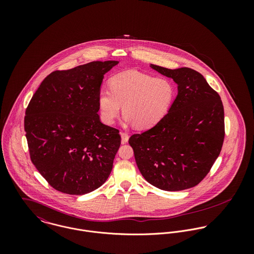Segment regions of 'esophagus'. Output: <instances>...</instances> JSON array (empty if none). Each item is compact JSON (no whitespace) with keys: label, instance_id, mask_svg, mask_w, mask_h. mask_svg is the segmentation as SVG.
<instances>
[{"label":"esophagus","instance_id":"1","mask_svg":"<svg viewBox=\"0 0 254 254\" xmlns=\"http://www.w3.org/2000/svg\"><path fill=\"white\" fill-rule=\"evenodd\" d=\"M120 135H121V143L126 144L129 140V135L127 133H124V132H121Z\"/></svg>","mask_w":254,"mask_h":254}]
</instances>
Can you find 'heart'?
Returning <instances> with one entry per match:
<instances>
[{
  "label": "heart",
  "instance_id": "1",
  "mask_svg": "<svg viewBox=\"0 0 254 254\" xmlns=\"http://www.w3.org/2000/svg\"><path fill=\"white\" fill-rule=\"evenodd\" d=\"M175 97L176 89L168 79L128 70L113 76L110 88L100 89L98 106L103 122L108 125L114 123L123 106L125 121L146 129L167 115Z\"/></svg>",
  "mask_w": 254,
  "mask_h": 254
}]
</instances>
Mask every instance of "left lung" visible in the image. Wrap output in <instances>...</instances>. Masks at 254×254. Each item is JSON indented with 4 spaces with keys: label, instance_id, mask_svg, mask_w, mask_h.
I'll list each match as a JSON object with an SVG mask.
<instances>
[{
    "label": "left lung",
    "instance_id": "8db88e82",
    "mask_svg": "<svg viewBox=\"0 0 254 254\" xmlns=\"http://www.w3.org/2000/svg\"><path fill=\"white\" fill-rule=\"evenodd\" d=\"M178 84L167 115L152 128L134 134L129 144L141 174L163 190H182L202 181L217 159L225 137L220 96L197 71L150 64Z\"/></svg>",
    "mask_w": 254,
    "mask_h": 254
}]
</instances>
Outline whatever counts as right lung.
I'll return each instance as SVG.
<instances>
[{"mask_svg":"<svg viewBox=\"0 0 254 254\" xmlns=\"http://www.w3.org/2000/svg\"><path fill=\"white\" fill-rule=\"evenodd\" d=\"M118 62H92L49 74L24 117L32 163L54 189L84 194L108 180L121 144L119 130L98 114L104 76Z\"/></svg>","mask_w":254,"mask_h":254,"instance_id":"obj_1","label":"right lung"}]
</instances>
